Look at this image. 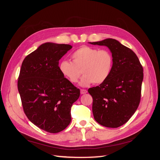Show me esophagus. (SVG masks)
Instances as JSON below:
<instances>
[{
    "label": "esophagus",
    "mask_w": 160,
    "mask_h": 160,
    "mask_svg": "<svg viewBox=\"0 0 160 160\" xmlns=\"http://www.w3.org/2000/svg\"><path fill=\"white\" fill-rule=\"evenodd\" d=\"M88 93V91L86 89H81V94H85Z\"/></svg>",
    "instance_id": "esophagus-1"
}]
</instances>
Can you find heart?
<instances>
[{
	"instance_id": "heart-1",
	"label": "heart",
	"mask_w": 160,
	"mask_h": 160,
	"mask_svg": "<svg viewBox=\"0 0 160 160\" xmlns=\"http://www.w3.org/2000/svg\"><path fill=\"white\" fill-rule=\"evenodd\" d=\"M71 57L72 62L67 60L61 62L59 70L72 83H77L83 72L81 86L87 87L93 83L101 84L108 79L112 71L113 58L107 49L83 46L72 52Z\"/></svg>"
}]
</instances>
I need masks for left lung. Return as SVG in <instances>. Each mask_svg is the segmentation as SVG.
Returning a JSON list of instances; mask_svg holds the SVG:
<instances>
[{"label":"left lung","instance_id":"1","mask_svg":"<svg viewBox=\"0 0 160 160\" xmlns=\"http://www.w3.org/2000/svg\"><path fill=\"white\" fill-rule=\"evenodd\" d=\"M89 43L108 47L113 58L108 79L88 89L93 98L94 119L105 127H120L128 122L139 106L143 79L142 65L132 49L113 38Z\"/></svg>","mask_w":160,"mask_h":160}]
</instances>
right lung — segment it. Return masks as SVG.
<instances>
[{"mask_svg": "<svg viewBox=\"0 0 160 160\" xmlns=\"http://www.w3.org/2000/svg\"><path fill=\"white\" fill-rule=\"evenodd\" d=\"M70 45L45 42L23 60L18 90L24 112L36 126L52 133L65 129L71 121L72 105L80 90L62 75L59 61Z\"/></svg>", "mask_w": 160, "mask_h": 160, "instance_id": "obj_1", "label": "right lung"}]
</instances>
